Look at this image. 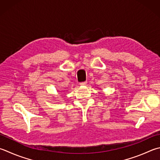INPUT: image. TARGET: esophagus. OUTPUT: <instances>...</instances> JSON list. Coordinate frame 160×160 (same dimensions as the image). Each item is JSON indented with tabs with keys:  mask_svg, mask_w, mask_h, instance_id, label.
Wrapping results in <instances>:
<instances>
[{
	"mask_svg": "<svg viewBox=\"0 0 160 160\" xmlns=\"http://www.w3.org/2000/svg\"><path fill=\"white\" fill-rule=\"evenodd\" d=\"M86 83H87L86 81H83V82L79 83V85L80 86H85V85H86Z\"/></svg>",
	"mask_w": 160,
	"mask_h": 160,
	"instance_id": "34e87169",
	"label": "esophagus"
}]
</instances>
